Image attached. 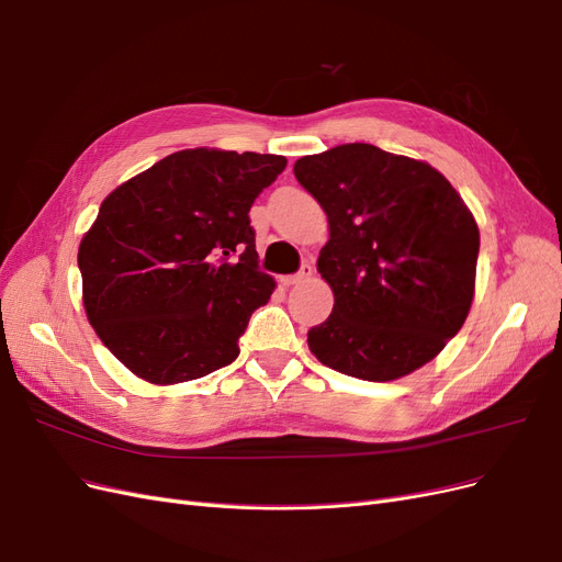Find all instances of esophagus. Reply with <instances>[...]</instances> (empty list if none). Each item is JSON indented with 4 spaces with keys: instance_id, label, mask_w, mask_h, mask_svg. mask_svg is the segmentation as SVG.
Masks as SVG:
<instances>
[{
    "instance_id": "obj_1",
    "label": "esophagus",
    "mask_w": 562,
    "mask_h": 562,
    "mask_svg": "<svg viewBox=\"0 0 562 562\" xmlns=\"http://www.w3.org/2000/svg\"><path fill=\"white\" fill-rule=\"evenodd\" d=\"M310 276H313V268L303 263V268L299 270L296 276H284V278H280V282H282V286H294V284H301V282L310 280Z\"/></svg>"
}]
</instances>
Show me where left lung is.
<instances>
[{"label": "left lung", "mask_w": 562, "mask_h": 562, "mask_svg": "<svg viewBox=\"0 0 562 562\" xmlns=\"http://www.w3.org/2000/svg\"><path fill=\"white\" fill-rule=\"evenodd\" d=\"M324 207L317 270L334 313L307 330L328 368L393 382L432 361L459 334L474 299L480 226L428 161L345 143L294 164Z\"/></svg>", "instance_id": "left-lung-1"}]
</instances>
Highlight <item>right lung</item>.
Wrapping results in <instances>:
<instances>
[{"instance_id": "1", "label": "right lung", "mask_w": 562, "mask_h": 562, "mask_svg": "<svg viewBox=\"0 0 562 562\" xmlns=\"http://www.w3.org/2000/svg\"><path fill=\"white\" fill-rule=\"evenodd\" d=\"M284 166L282 155L180 150L101 201L78 245L82 307L136 378L180 384L238 357L249 317L278 286L257 270L247 213Z\"/></svg>"}]
</instances>
